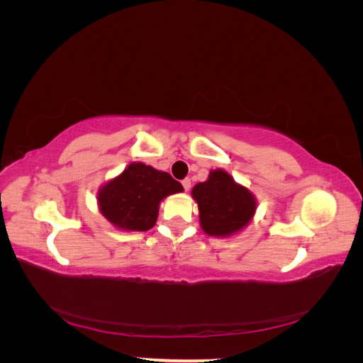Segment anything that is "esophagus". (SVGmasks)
<instances>
[{"instance_id": "34e87169", "label": "esophagus", "mask_w": 363, "mask_h": 363, "mask_svg": "<svg viewBox=\"0 0 363 363\" xmlns=\"http://www.w3.org/2000/svg\"><path fill=\"white\" fill-rule=\"evenodd\" d=\"M182 184H183L184 191H189V189H191V180H189V179H184V180L182 182Z\"/></svg>"}]
</instances>
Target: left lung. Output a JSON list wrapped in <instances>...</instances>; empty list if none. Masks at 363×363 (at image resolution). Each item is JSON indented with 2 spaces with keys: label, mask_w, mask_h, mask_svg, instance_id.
Masks as SVG:
<instances>
[{
  "label": "left lung",
  "mask_w": 363,
  "mask_h": 363,
  "mask_svg": "<svg viewBox=\"0 0 363 363\" xmlns=\"http://www.w3.org/2000/svg\"><path fill=\"white\" fill-rule=\"evenodd\" d=\"M199 204L203 232L215 238H230L244 230L256 213L257 201L252 192L224 169H212L206 182L192 188Z\"/></svg>",
  "instance_id": "1"
}]
</instances>
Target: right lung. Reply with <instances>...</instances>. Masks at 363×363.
Segmentation results:
<instances>
[{"mask_svg": "<svg viewBox=\"0 0 363 363\" xmlns=\"http://www.w3.org/2000/svg\"><path fill=\"white\" fill-rule=\"evenodd\" d=\"M179 192H183V186L168 172L142 162H131L98 189L96 201L101 215L115 228L147 232L157 221L160 203Z\"/></svg>", "mask_w": 363, "mask_h": 363, "instance_id": "add662e5", "label": "right lung"}]
</instances>
